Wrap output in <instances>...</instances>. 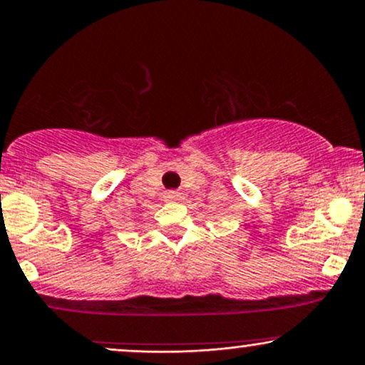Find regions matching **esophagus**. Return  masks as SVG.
Here are the masks:
<instances>
[{"label":"esophagus","instance_id":"34e87169","mask_svg":"<svg viewBox=\"0 0 365 365\" xmlns=\"http://www.w3.org/2000/svg\"><path fill=\"white\" fill-rule=\"evenodd\" d=\"M165 199L171 200V202L180 200V199H182V194H180V192H177V190H168V192H165Z\"/></svg>","mask_w":365,"mask_h":365}]
</instances>
